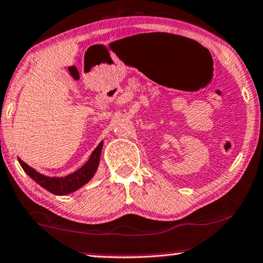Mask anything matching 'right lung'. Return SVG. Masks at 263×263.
<instances>
[{"label":"right lung","mask_w":263,"mask_h":263,"mask_svg":"<svg viewBox=\"0 0 263 263\" xmlns=\"http://www.w3.org/2000/svg\"><path fill=\"white\" fill-rule=\"evenodd\" d=\"M102 146L103 141L100 142V144L96 146V149L93 150L91 156L87 160V162L84 164L83 167H80L79 170H77L76 172L66 177H48L44 176L40 172H37L36 170H33L32 167H30L29 164L24 162L23 160H19L20 166L23 167V170L25 171V173L29 176L31 179L36 181L38 185H41L42 187L48 190L51 194L58 195V196H64L72 194L77 190H79L80 187L84 186L86 183L92 179V177L95 176L97 168L100 164L101 159V153H102Z\"/></svg>","instance_id":"obj_1"}]
</instances>
